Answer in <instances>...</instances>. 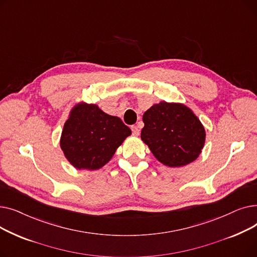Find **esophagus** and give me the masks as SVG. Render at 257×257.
<instances>
[{"label":"esophagus","mask_w":257,"mask_h":257,"mask_svg":"<svg viewBox=\"0 0 257 257\" xmlns=\"http://www.w3.org/2000/svg\"><path fill=\"white\" fill-rule=\"evenodd\" d=\"M131 130H132V134L133 136L136 137H139L140 136V128L138 126H132L131 127Z\"/></svg>","instance_id":"34e87169"}]
</instances>
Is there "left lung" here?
Instances as JSON below:
<instances>
[{
	"mask_svg": "<svg viewBox=\"0 0 257 257\" xmlns=\"http://www.w3.org/2000/svg\"><path fill=\"white\" fill-rule=\"evenodd\" d=\"M143 121L142 141L167 167L190 165L203 150L205 128L191 108L182 103L153 104L145 111Z\"/></svg>",
	"mask_w": 257,
	"mask_h": 257,
	"instance_id": "8db88e82",
	"label": "left lung"
}]
</instances>
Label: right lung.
<instances>
[{
	"instance_id": "obj_1",
	"label": "right lung",
	"mask_w": 257,
	"mask_h": 257,
	"mask_svg": "<svg viewBox=\"0 0 257 257\" xmlns=\"http://www.w3.org/2000/svg\"><path fill=\"white\" fill-rule=\"evenodd\" d=\"M131 130L117 116L104 112L97 104L79 102L70 110L60 137V148L77 170L104 167Z\"/></svg>"
}]
</instances>
